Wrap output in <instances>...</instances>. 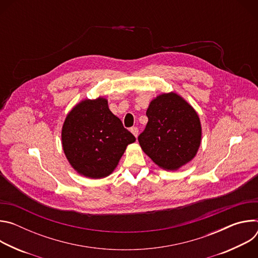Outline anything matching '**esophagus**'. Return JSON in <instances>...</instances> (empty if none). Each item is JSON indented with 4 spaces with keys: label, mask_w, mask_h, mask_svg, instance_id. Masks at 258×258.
<instances>
[{
    "label": "esophagus",
    "mask_w": 258,
    "mask_h": 258,
    "mask_svg": "<svg viewBox=\"0 0 258 258\" xmlns=\"http://www.w3.org/2000/svg\"><path fill=\"white\" fill-rule=\"evenodd\" d=\"M131 132H132V134H133L136 138L138 137V135H139V128H138V127H136V126L132 127V128H131Z\"/></svg>",
    "instance_id": "34e87169"
}]
</instances>
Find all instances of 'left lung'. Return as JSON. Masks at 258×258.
<instances>
[{
    "instance_id": "1",
    "label": "left lung",
    "mask_w": 258,
    "mask_h": 258,
    "mask_svg": "<svg viewBox=\"0 0 258 258\" xmlns=\"http://www.w3.org/2000/svg\"><path fill=\"white\" fill-rule=\"evenodd\" d=\"M146 115L148 123L138 140L155 164L176 170L196 156L201 144V123L186 100L172 92L159 95L151 101Z\"/></svg>"
}]
</instances>
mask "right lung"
<instances>
[{"instance_id":"1","label":"right lung","mask_w":258,"mask_h":258,"mask_svg":"<svg viewBox=\"0 0 258 258\" xmlns=\"http://www.w3.org/2000/svg\"><path fill=\"white\" fill-rule=\"evenodd\" d=\"M61 138L70 165L91 178L111 173L126 146L136 141L102 97L84 100L73 107L63 123Z\"/></svg>"}]
</instances>
